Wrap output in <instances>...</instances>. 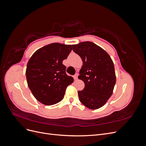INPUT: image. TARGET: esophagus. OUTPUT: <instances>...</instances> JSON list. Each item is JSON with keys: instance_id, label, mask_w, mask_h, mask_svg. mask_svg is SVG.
Returning a JSON list of instances; mask_svg holds the SVG:
<instances>
[{"instance_id": "1", "label": "esophagus", "mask_w": 146, "mask_h": 146, "mask_svg": "<svg viewBox=\"0 0 146 146\" xmlns=\"http://www.w3.org/2000/svg\"><path fill=\"white\" fill-rule=\"evenodd\" d=\"M78 74L77 73L74 75V78L75 80H77V79L78 78Z\"/></svg>"}]
</instances>
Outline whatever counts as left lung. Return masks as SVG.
Masks as SVG:
<instances>
[{
  "instance_id": "left-lung-1",
  "label": "left lung",
  "mask_w": 146,
  "mask_h": 146,
  "mask_svg": "<svg viewBox=\"0 0 146 146\" xmlns=\"http://www.w3.org/2000/svg\"><path fill=\"white\" fill-rule=\"evenodd\" d=\"M72 46L83 63L78 78L85 83V88L78 91L79 100L88 108L98 109L111 97L116 84L113 61L102 48L92 42Z\"/></svg>"
}]
</instances>
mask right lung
Instances as JSON below:
<instances>
[{
  "label": "right lung",
  "mask_w": 146,
  "mask_h": 146,
  "mask_svg": "<svg viewBox=\"0 0 146 146\" xmlns=\"http://www.w3.org/2000/svg\"><path fill=\"white\" fill-rule=\"evenodd\" d=\"M71 50V45L52 43L40 48L31 56L26 78L30 91L39 102L52 105L63 99L66 88L74 82L63 64Z\"/></svg>",
  "instance_id": "obj_1"
}]
</instances>
